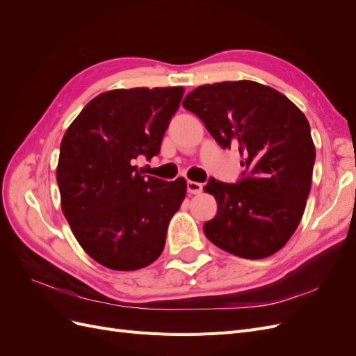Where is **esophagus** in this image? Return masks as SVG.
Segmentation results:
<instances>
[{
    "label": "esophagus",
    "mask_w": 356,
    "mask_h": 356,
    "mask_svg": "<svg viewBox=\"0 0 356 356\" xmlns=\"http://www.w3.org/2000/svg\"><path fill=\"white\" fill-rule=\"evenodd\" d=\"M187 191L190 195H200L203 191V186L196 181H187Z\"/></svg>",
    "instance_id": "esophagus-1"
}]
</instances>
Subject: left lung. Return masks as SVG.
<instances>
[{
	"instance_id": "left-lung-1",
	"label": "left lung",
	"mask_w": 356,
	"mask_h": 356,
	"mask_svg": "<svg viewBox=\"0 0 356 356\" xmlns=\"http://www.w3.org/2000/svg\"><path fill=\"white\" fill-rule=\"evenodd\" d=\"M221 148H238L245 168L236 184L209 178L203 190L217 215L207 238L242 258H266L289 241L303 217L315 165L306 115L285 95L241 80L199 86L182 101Z\"/></svg>"
}]
</instances>
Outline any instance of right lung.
<instances>
[{"instance_id":"right-lung-1","label":"right lung","mask_w":356,"mask_h":356,"mask_svg":"<svg viewBox=\"0 0 356 356\" xmlns=\"http://www.w3.org/2000/svg\"><path fill=\"white\" fill-rule=\"evenodd\" d=\"M182 88L117 89L93 98L60 143L62 211L83 250L113 270L156 261L186 197L184 178L143 175L135 159L157 156Z\"/></svg>"}]
</instances>
